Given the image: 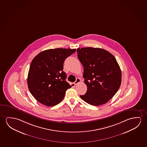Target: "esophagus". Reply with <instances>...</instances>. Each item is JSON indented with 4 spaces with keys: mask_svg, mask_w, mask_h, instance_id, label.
<instances>
[{
    "mask_svg": "<svg viewBox=\"0 0 147 147\" xmlns=\"http://www.w3.org/2000/svg\"><path fill=\"white\" fill-rule=\"evenodd\" d=\"M80 82H81V79L78 78H77L76 80V81L74 82V84L75 85H76V84H78V83H79Z\"/></svg>",
    "mask_w": 147,
    "mask_h": 147,
    "instance_id": "1",
    "label": "esophagus"
}]
</instances>
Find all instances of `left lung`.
<instances>
[{"label": "left lung", "mask_w": 147, "mask_h": 147, "mask_svg": "<svg viewBox=\"0 0 147 147\" xmlns=\"http://www.w3.org/2000/svg\"><path fill=\"white\" fill-rule=\"evenodd\" d=\"M77 57L84 67L87 91L80 97L88 104L99 106L113 97L120 88L121 70L115 57L107 50L99 48L77 49Z\"/></svg>", "instance_id": "left-lung-1"}]
</instances>
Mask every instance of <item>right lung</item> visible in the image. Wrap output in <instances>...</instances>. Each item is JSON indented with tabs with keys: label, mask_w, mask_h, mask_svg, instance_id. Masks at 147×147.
<instances>
[{
	"label": "right lung",
	"mask_w": 147,
	"mask_h": 147,
	"mask_svg": "<svg viewBox=\"0 0 147 147\" xmlns=\"http://www.w3.org/2000/svg\"><path fill=\"white\" fill-rule=\"evenodd\" d=\"M76 49L57 48L46 50L32 59L27 77L30 92L41 104L53 106L63 100L70 86L65 81L63 71L65 59Z\"/></svg>",
	"instance_id": "right-lung-1"
}]
</instances>
